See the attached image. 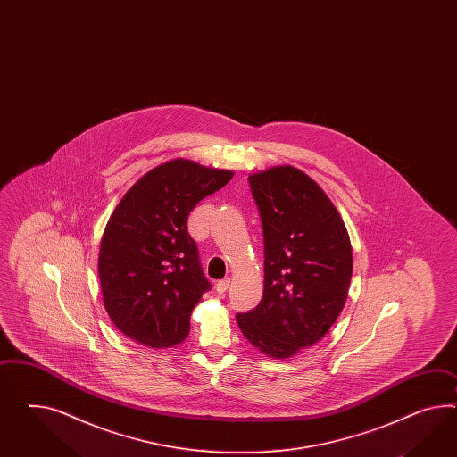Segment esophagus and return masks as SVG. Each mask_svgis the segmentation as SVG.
<instances>
[{"instance_id": "obj_1", "label": "esophagus", "mask_w": 457, "mask_h": 457, "mask_svg": "<svg viewBox=\"0 0 457 457\" xmlns=\"http://www.w3.org/2000/svg\"><path fill=\"white\" fill-rule=\"evenodd\" d=\"M229 284H231V279H229V278H224V279L216 283V291H218L220 295L226 293V291H228V287H229Z\"/></svg>"}]
</instances>
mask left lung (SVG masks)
I'll use <instances>...</instances> for the list:
<instances>
[{"mask_svg": "<svg viewBox=\"0 0 457 457\" xmlns=\"http://www.w3.org/2000/svg\"><path fill=\"white\" fill-rule=\"evenodd\" d=\"M264 237V293L236 321L270 358L316 345L345 308L353 249L345 222L320 185L293 166L249 176Z\"/></svg>", "mask_w": 457, "mask_h": 457, "instance_id": "obj_1", "label": "left lung"}]
</instances>
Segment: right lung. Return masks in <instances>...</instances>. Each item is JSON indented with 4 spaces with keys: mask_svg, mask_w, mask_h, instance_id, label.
Returning <instances> with one entry per match:
<instances>
[{
    "mask_svg": "<svg viewBox=\"0 0 457 457\" xmlns=\"http://www.w3.org/2000/svg\"><path fill=\"white\" fill-rule=\"evenodd\" d=\"M233 174L168 161L137 179L112 211L99 246V283L104 308L124 336L149 347L185 341L191 312L211 287L187 216Z\"/></svg>",
    "mask_w": 457,
    "mask_h": 457,
    "instance_id": "add662e5",
    "label": "right lung"
}]
</instances>
